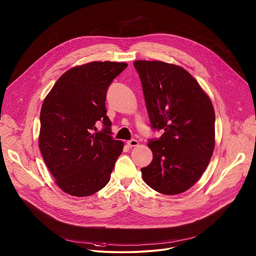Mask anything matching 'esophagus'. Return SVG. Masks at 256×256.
<instances>
[{
  "mask_svg": "<svg viewBox=\"0 0 256 256\" xmlns=\"http://www.w3.org/2000/svg\"><path fill=\"white\" fill-rule=\"evenodd\" d=\"M126 144H128V147H136V146L138 144V142L136 140L132 138V140H128V142H126Z\"/></svg>",
  "mask_w": 256,
  "mask_h": 256,
  "instance_id": "esophagus-1",
  "label": "esophagus"
}]
</instances>
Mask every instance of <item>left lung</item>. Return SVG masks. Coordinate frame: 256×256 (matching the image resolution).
I'll use <instances>...</instances> for the list:
<instances>
[{"instance_id": "obj_1", "label": "left lung", "mask_w": 256, "mask_h": 256, "mask_svg": "<svg viewBox=\"0 0 256 256\" xmlns=\"http://www.w3.org/2000/svg\"><path fill=\"white\" fill-rule=\"evenodd\" d=\"M151 128L153 160L140 169L144 181L163 194L190 188L206 169L214 148V112L208 96L181 66L136 60Z\"/></svg>"}]
</instances>
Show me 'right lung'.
I'll list each match as a JSON object with an SVG mask.
<instances>
[{
    "mask_svg": "<svg viewBox=\"0 0 256 256\" xmlns=\"http://www.w3.org/2000/svg\"><path fill=\"white\" fill-rule=\"evenodd\" d=\"M126 62H93L72 68L56 81L40 112V149L56 184L88 196L110 179L124 142L114 140L106 116L108 87ZM104 128L95 132L96 124Z\"/></svg>",
    "mask_w": 256,
    "mask_h": 256,
    "instance_id": "right-lung-1",
    "label": "right lung"
}]
</instances>
